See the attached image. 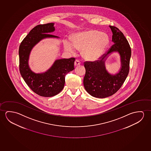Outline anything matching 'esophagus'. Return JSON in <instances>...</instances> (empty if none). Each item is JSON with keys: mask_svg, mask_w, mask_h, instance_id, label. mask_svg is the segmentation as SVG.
<instances>
[{"mask_svg": "<svg viewBox=\"0 0 151 151\" xmlns=\"http://www.w3.org/2000/svg\"><path fill=\"white\" fill-rule=\"evenodd\" d=\"M81 64V62H80V61L79 60H76L74 62V65L75 66H78V65H80Z\"/></svg>", "mask_w": 151, "mask_h": 151, "instance_id": "obj_1", "label": "esophagus"}]
</instances>
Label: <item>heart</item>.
<instances>
[{
	"mask_svg": "<svg viewBox=\"0 0 151 151\" xmlns=\"http://www.w3.org/2000/svg\"><path fill=\"white\" fill-rule=\"evenodd\" d=\"M109 43L108 35L95 30H89L75 33L72 42L66 40L65 49L71 53L75 49L81 50L82 57L86 60H97L104 53Z\"/></svg>",
	"mask_w": 151,
	"mask_h": 151,
	"instance_id": "obj_1",
	"label": "heart"
}]
</instances>
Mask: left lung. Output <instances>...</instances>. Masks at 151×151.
Here are the masks:
<instances>
[{"label": "left lung", "mask_w": 151, "mask_h": 151, "mask_svg": "<svg viewBox=\"0 0 151 151\" xmlns=\"http://www.w3.org/2000/svg\"><path fill=\"white\" fill-rule=\"evenodd\" d=\"M112 32V41L114 44L107 53L94 62L84 63L86 73L84 77V87L87 92L96 98H104L114 95L121 88L128 76L130 68L131 50L128 40L118 28L109 26ZM114 51L121 56V68L119 73L112 75L105 66V61L108 55Z\"/></svg>", "instance_id": "obj_1"}]
</instances>
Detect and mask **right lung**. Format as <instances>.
<instances>
[{
    "instance_id": "right-lung-1",
    "label": "right lung",
    "mask_w": 151,
    "mask_h": 151,
    "mask_svg": "<svg viewBox=\"0 0 151 151\" xmlns=\"http://www.w3.org/2000/svg\"><path fill=\"white\" fill-rule=\"evenodd\" d=\"M54 23L39 24L35 27L21 42L19 49V70L24 81L31 89L42 97L55 96L62 91L65 76L74 70L75 58L56 60L47 72L35 73L29 66L31 51L36 44L45 38L58 37L49 34L55 31Z\"/></svg>"
}]
</instances>
